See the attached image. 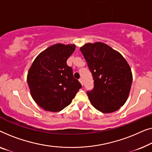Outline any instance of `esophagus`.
Returning a JSON list of instances; mask_svg holds the SVG:
<instances>
[{"instance_id": "1", "label": "esophagus", "mask_w": 152, "mask_h": 152, "mask_svg": "<svg viewBox=\"0 0 152 152\" xmlns=\"http://www.w3.org/2000/svg\"><path fill=\"white\" fill-rule=\"evenodd\" d=\"M79 81H80V83H81V85H82L83 86V79L82 78L79 79Z\"/></svg>"}]
</instances>
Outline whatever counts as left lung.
I'll list each match as a JSON object with an SVG mask.
<instances>
[{"label":"left lung","instance_id":"obj_1","mask_svg":"<svg viewBox=\"0 0 152 152\" xmlns=\"http://www.w3.org/2000/svg\"><path fill=\"white\" fill-rule=\"evenodd\" d=\"M80 50L92 74L94 87L87 91L92 105L112 113L125 103L132 83L129 65L123 56L102 42L87 43Z\"/></svg>","mask_w":152,"mask_h":152}]
</instances>
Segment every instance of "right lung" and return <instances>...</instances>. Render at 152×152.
Listing matches in <instances>:
<instances>
[{
  "label": "right lung",
  "mask_w": 152,
  "mask_h": 152,
  "mask_svg": "<svg viewBox=\"0 0 152 152\" xmlns=\"http://www.w3.org/2000/svg\"><path fill=\"white\" fill-rule=\"evenodd\" d=\"M76 49L74 45L56 44L36 58L27 74L33 99L40 107L53 112L69 105L82 87L74 78L67 60Z\"/></svg>",
  "instance_id": "1"
}]
</instances>
